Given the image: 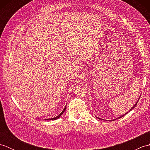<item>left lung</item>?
<instances>
[{"instance_id": "left-lung-1", "label": "left lung", "mask_w": 150, "mask_h": 150, "mask_svg": "<svg viewBox=\"0 0 150 150\" xmlns=\"http://www.w3.org/2000/svg\"><path fill=\"white\" fill-rule=\"evenodd\" d=\"M138 102H139V100H137V103H136V104L134 105V106H133L132 108V109H130V110L129 111H131L132 109H133V108H134L135 106H136V105H137V103H138ZM126 113H125V114H124V115H121L120 117H118V118H117V119H120V118H121V117H122L123 116H124V115H126ZM98 119H99V118H98ZM116 119H114V120H116Z\"/></svg>"}]
</instances>
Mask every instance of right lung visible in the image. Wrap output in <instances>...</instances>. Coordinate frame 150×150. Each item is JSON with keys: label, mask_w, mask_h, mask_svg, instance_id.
<instances>
[{"label": "right lung", "mask_w": 150, "mask_h": 150, "mask_svg": "<svg viewBox=\"0 0 150 150\" xmlns=\"http://www.w3.org/2000/svg\"><path fill=\"white\" fill-rule=\"evenodd\" d=\"M66 106H65V108H64V109L63 110H62V111L61 113H60L58 116H57L56 117H54V118H52V119H46V120H56V119H59V118L62 115V114H63V113L65 111V110H66Z\"/></svg>", "instance_id": "add662e5"}]
</instances>
